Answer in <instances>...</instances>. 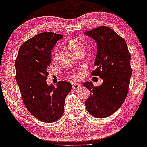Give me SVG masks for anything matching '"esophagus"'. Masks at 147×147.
Returning a JSON list of instances; mask_svg holds the SVG:
<instances>
[{"mask_svg":"<svg viewBox=\"0 0 147 147\" xmlns=\"http://www.w3.org/2000/svg\"><path fill=\"white\" fill-rule=\"evenodd\" d=\"M81 87V84H78V83H73L72 84V87H73L74 90H78L80 87Z\"/></svg>","mask_w":147,"mask_h":147,"instance_id":"1","label":"esophagus"}]
</instances>
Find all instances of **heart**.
<instances>
[{
  "label": "heart",
  "instance_id": "1",
  "mask_svg": "<svg viewBox=\"0 0 147 147\" xmlns=\"http://www.w3.org/2000/svg\"><path fill=\"white\" fill-rule=\"evenodd\" d=\"M82 46H83L82 42L75 39H71L70 40L68 41L67 42L68 48H69L72 52H74L76 49L79 48V47H82ZM76 78L77 77H75V78Z\"/></svg>",
  "mask_w": 147,
  "mask_h": 147
}]
</instances>
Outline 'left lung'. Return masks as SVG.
I'll list each match as a JSON object with an SVG mask.
<instances>
[{"instance_id": "8db88e82", "label": "left lung", "mask_w": 147, "mask_h": 147, "mask_svg": "<svg viewBox=\"0 0 147 147\" xmlns=\"http://www.w3.org/2000/svg\"><path fill=\"white\" fill-rule=\"evenodd\" d=\"M84 34L97 43V68L92 75L103 80L98 87L92 82L83 84L91 92L85 101L86 109L95 117H107L121 106L127 95L131 76V55L125 40L110 28L100 26Z\"/></svg>"}]
</instances>
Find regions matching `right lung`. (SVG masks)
I'll use <instances>...</instances> for the list:
<instances>
[{
    "label": "right lung",
    "instance_id": "1",
    "mask_svg": "<svg viewBox=\"0 0 147 147\" xmlns=\"http://www.w3.org/2000/svg\"><path fill=\"white\" fill-rule=\"evenodd\" d=\"M63 37L50 32L35 35L20 46L15 63L16 82L25 105L31 115L44 122L61 117L65 97L72 87L66 81L58 82L57 87L46 82L52 50Z\"/></svg>",
    "mask_w": 147,
    "mask_h": 147
}]
</instances>
